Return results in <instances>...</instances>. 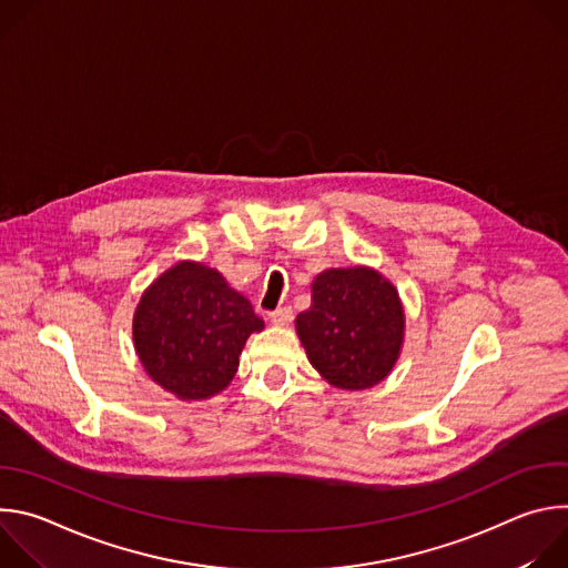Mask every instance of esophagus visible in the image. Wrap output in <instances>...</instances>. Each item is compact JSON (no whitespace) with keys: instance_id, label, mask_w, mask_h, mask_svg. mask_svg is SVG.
<instances>
[{"instance_id":"esophagus-1","label":"esophagus","mask_w":568,"mask_h":568,"mask_svg":"<svg viewBox=\"0 0 568 568\" xmlns=\"http://www.w3.org/2000/svg\"><path fill=\"white\" fill-rule=\"evenodd\" d=\"M270 321L274 323V326H290V321H292V310L290 307H278L276 312H272L270 314Z\"/></svg>"}]
</instances>
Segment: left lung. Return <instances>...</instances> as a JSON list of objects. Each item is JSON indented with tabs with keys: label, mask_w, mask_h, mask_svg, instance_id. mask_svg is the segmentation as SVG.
<instances>
[{
	"label": "left lung",
	"mask_w": 568,
	"mask_h": 568,
	"mask_svg": "<svg viewBox=\"0 0 568 568\" xmlns=\"http://www.w3.org/2000/svg\"><path fill=\"white\" fill-rule=\"evenodd\" d=\"M407 316L395 285L366 265L314 276L312 303L296 316L310 364L328 384L364 390L388 377L399 359Z\"/></svg>",
	"instance_id": "left-lung-1"
}]
</instances>
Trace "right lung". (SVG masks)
Segmentation results:
<instances>
[{
  "instance_id": "obj_1",
  "label": "right lung",
  "mask_w": 568,
  "mask_h": 568,
  "mask_svg": "<svg viewBox=\"0 0 568 568\" xmlns=\"http://www.w3.org/2000/svg\"><path fill=\"white\" fill-rule=\"evenodd\" d=\"M265 328L252 303L202 263L180 261L139 298L132 339L148 377L182 402L224 390L247 339Z\"/></svg>"
}]
</instances>
